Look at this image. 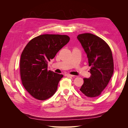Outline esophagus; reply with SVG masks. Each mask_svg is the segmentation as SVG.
I'll return each mask as SVG.
<instances>
[{
  "label": "esophagus",
  "instance_id": "1",
  "mask_svg": "<svg viewBox=\"0 0 128 128\" xmlns=\"http://www.w3.org/2000/svg\"><path fill=\"white\" fill-rule=\"evenodd\" d=\"M66 76H67V77H74V76L72 75H70V74H65Z\"/></svg>",
  "mask_w": 128,
  "mask_h": 128
}]
</instances>
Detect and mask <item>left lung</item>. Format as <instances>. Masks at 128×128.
<instances>
[{"label":"left lung","instance_id":"8db88e82","mask_svg":"<svg viewBox=\"0 0 128 128\" xmlns=\"http://www.w3.org/2000/svg\"><path fill=\"white\" fill-rule=\"evenodd\" d=\"M77 38L86 54L91 67V76L83 79L84 83L80 90L88 97H96L102 94L113 74L112 52L105 42L94 34H80Z\"/></svg>","mask_w":128,"mask_h":128}]
</instances>
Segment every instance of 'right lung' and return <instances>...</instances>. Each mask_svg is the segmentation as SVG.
Listing matches in <instances>:
<instances>
[{
    "instance_id": "right-lung-1",
    "label": "right lung",
    "mask_w": 128,
    "mask_h": 128,
    "mask_svg": "<svg viewBox=\"0 0 128 128\" xmlns=\"http://www.w3.org/2000/svg\"><path fill=\"white\" fill-rule=\"evenodd\" d=\"M70 40L67 35L45 34L31 40L20 62L22 84L34 98L45 100L55 94L63 75L48 70V62Z\"/></svg>"
}]
</instances>
